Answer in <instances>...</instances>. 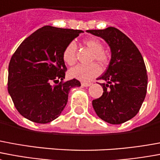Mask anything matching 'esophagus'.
<instances>
[{
    "mask_svg": "<svg viewBox=\"0 0 160 160\" xmlns=\"http://www.w3.org/2000/svg\"><path fill=\"white\" fill-rule=\"evenodd\" d=\"M92 83H91V82H81V86H85V87H87V86H92Z\"/></svg>",
    "mask_w": 160,
    "mask_h": 160,
    "instance_id": "obj_1",
    "label": "esophagus"
}]
</instances>
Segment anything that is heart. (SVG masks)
Here are the masks:
<instances>
[{"label": "heart", "mask_w": 160, "mask_h": 160, "mask_svg": "<svg viewBox=\"0 0 160 160\" xmlns=\"http://www.w3.org/2000/svg\"><path fill=\"white\" fill-rule=\"evenodd\" d=\"M83 43L90 50L93 52L92 60H96L101 64H107L108 62V56L103 51V45L98 39L90 38L84 40ZM76 44L74 41L68 43L62 51V59L66 64L72 66L76 62ZM69 76L72 79H76L80 81H88L92 78L101 74V68L97 63L86 65H77L72 68L68 72Z\"/></svg>", "instance_id": "obj_1"}]
</instances>
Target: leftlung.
<instances>
[{
  "instance_id": "obj_1",
  "label": "left lung",
  "mask_w": 160,
  "mask_h": 160,
  "mask_svg": "<svg viewBox=\"0 0 160 160\" xmlns=\"http://www.w3.org/2000/svg\"><path fill=\"white\" fill-rule=\"evenodd\" d=\"M101 37L111 50L107 70L98 80L103 93L92 101L98 116L104 121L119 125L132 119L139 112L147 93L148 74L142 54L129 37L113 27L87 30Z\"/></svg>"
}]
</instances>
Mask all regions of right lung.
<instances>
[{
    "label": "right lung",
    "instance_id": "add662e5",
    "mask_svg": "<svg viewBox=\"0 0 160 160\" xmlns=\"http://www.w3.org/2000/svg\"><path fill=\"white\" fill-rule=\"evenodd\" d=\"M82 32L44 26L18 47L8 66V90L22 116L47 124L62 113L71 88L80 86L76 79L63 81L62 51Z\"/></svg>",
    "mask_w": 160,
    "mask_h": 160
}]
</instances>
